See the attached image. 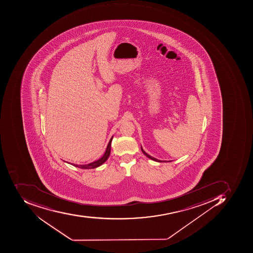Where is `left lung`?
I'll return each instance as SVG.
<instances>
[{
    "mask_svg": "<svg viewBox=\"0 0 253 253\" xmlns=\"http://www.w3.org/2000/svg\"><path fill=\"white\" fill-rule=\"evenodd\" d=\"M141 147V150H142V152L144 153V155L147 156V157H148V158L151 159V160H154V161H157V162H160V163L169 162V161H163V160H157V159H156V158H154V157H151V156H150V155H149V154H147V153H146L145 151H144V150H143L142 147ZM169 162H170V161H169Z\"/></svg>",
    "mask_w": 253,
    "mask_h": 253,
    "instance_id": "1",
    "label": "left lung"
}]
</instances>
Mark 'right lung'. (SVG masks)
I'll list each match as a JSON object with an SVG mask.
<instances>
[{"label":"right lung","mask_w":253,"mask_h":253,"mask_svg":"<svg viewBox=\"0 0 253 253\" xmlns=\"http://www.w3.org/2000/svg\"><path fill=\"white\" fill-rule=\"evenodd\" d=\"M113 137H111L109 144H108L107 147H106V152H105V154H103V157H101L100 159L96 160V161H94V162L90 163V164H89L78 165V164H71V165L74 166V167H78V168L84 169H89L96 168V167H99V166L104 164L106 160H108V158H109V155H110L111 142H112V140H113ZM68 164H70V163H68Z\"/></svg>","instance_id":"add662e5"}]
</instances>
